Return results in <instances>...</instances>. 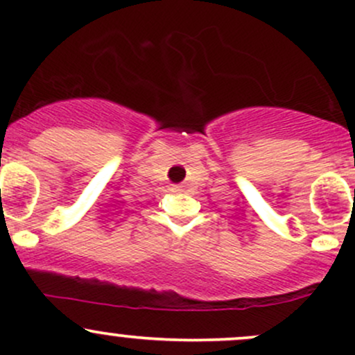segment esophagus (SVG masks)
<instances>
[{
  "instance_id": "1",
  "label": "esophagus",
  "mask_w": 355,
  "mask_h": 355,
  "mask_svg": "<svg viewBox=\"0 0 355 355\" xmlns=\"http://www.w3.org/2000/svg\"><path fill=\"white\" fill-rule=\"evenodd\" d=\"M170 190H172V191H182V185H170Z\"/></svg>"
}]
</instances>
